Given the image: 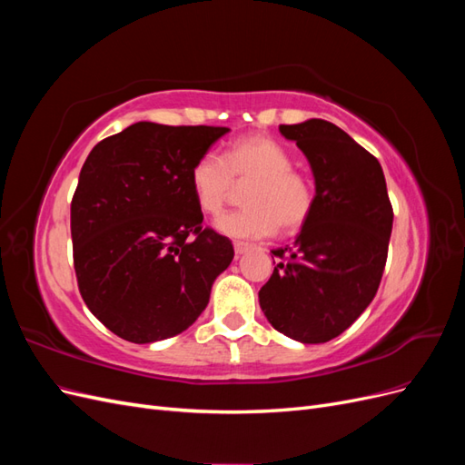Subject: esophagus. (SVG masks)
Wrapping results in <instances>:
<instances>
[{"label": "esophagus", "instance_id": "1", "mask_svg": "<svg viewBox=\"0 0 465 465\" xmlns=\"http://www.w3.org/2000/svg\"><path fill=\"white\" fill-rule=\"evenodd\" d=\"M252 246L248 244V242H234V252H236V256H241V254H244V252H248Z\"/></svg>", "mask_w": 465, "mask_h": 465}]
</instances>
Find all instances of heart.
Listing matches in <instances>:
<instances>
[{
    "instance_id": "heart-1",
    "label": "heart",
    "mask_w": 465,
    "mask_h": 465,
    "mask_svg": "<svg viewBox=\"0 0 465 465\" xmlns=\"http://www.w3.org/2000/svg\"><path fill=\"white\" fill-rule=\"evenodd\" d=\"M244 209L215 219V229L231 238L254 241L299 231L314 209V186L292 168V157L277 139L263 134L238 137L223 159L205 153L190 168L193 200L203 213L215 215L227 203L234 182H250Z\"/></svg>"
}]
</instances>
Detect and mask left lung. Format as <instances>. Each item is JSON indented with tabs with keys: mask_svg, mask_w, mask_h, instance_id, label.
I'll return each instance as SVG.
<instances>
[{
	"mask_svg": "<svg viewBox=\"0 0 465 465\" xmlns=\"http://www.w3.org/2000/svg\"><path fill=\"white\" fill-rule=\"evenodd\" d=\"M312 168L314 209L260 289L272 326L301 343H326L372 302L388 258L391 203L382 166L335 124L279 125ZM275 263V262H273Z\"/></svg>",
	"mask_w": 465,
	"mask_h": 465,
	"instance_id": "8db88e82",
	"label": "left lung"
}]
</instances>
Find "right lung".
<instances>
[{
  "label": "right lung",
  "mask_w": 465,
  "mask_h": 465,
  "mask_svg": "<svg viewBox=\"0 0 465 465\" xmlns=\"http://www.w3.org/2000/svg\"><path fill=\"white\" fill-rule=\"evenodd\" d=\"M227 132L137 122L96 143L81 168L72 202L79 291L125 341L188 330L234 258L227 236L202 229L188 182L192 164Z\"/></svg>",
  "instance_id": "right-lung-1"
}]
</instances>
